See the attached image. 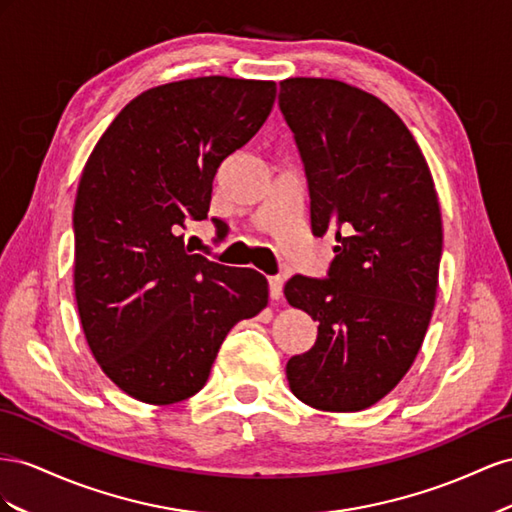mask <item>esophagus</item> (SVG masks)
I'll return each instance as SVG.
<instances>
[{
	"label": "esophagus",
	"mask_w": 512,
	"mask_h": 512,
	"mask_svg": "<svg viewBox=\"0 0 512 512\" xmlns=\"http://www.w3.org/2000/svg\"><path fill=\"white\" fill-rule=\"evenodd\" d=\"M283 285H285V279H283L281 274L270 276V296L274 300H279L283 296Z\"/></svg>",
	"instance_id": "esophagus-1"
}]
</instances>
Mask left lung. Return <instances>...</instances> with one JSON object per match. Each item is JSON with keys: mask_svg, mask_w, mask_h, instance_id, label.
<instances>
[{"mask_svg": "<svg viewBox=\"0 0 512 512\" xmlns=\"http://www.w3.org/2000/svg\"><path fill=\"white\" fill-rule=\"evenodd\" d=\"M317 238L332 233L326 279L294 274L291 306L317 341L289 358L296 397L324 412H360L397 386L429 328L442 259V214L416 139L382 100L334 79L281 81Z\"/></svg>", "mask_w": 512, "mask_h": 512, "instance_id": "8db88e82", "label": "left lung"}]
</instances>
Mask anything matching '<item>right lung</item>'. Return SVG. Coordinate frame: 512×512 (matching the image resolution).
I'll return each mask as SVG.
<instances>
[{
	"instance_id": "add662e5",
	"label": "right lung",
	"mask_w": 512,
	"mask_h": 512,
	"mask_svg": "<svg viewBox=\"0 0 512 512\" xmlns=\"http://www.w3.org/2000/svg\"><path fill=\"white\" fill-rule=\"evenodd\" d=\"M274 98V81L158 85L128 102L87 160L72 212L79 317L100 369L133 399L193 397L227 332L268 304L264 274L191 253L180 231L208 218L218 167Z\"/></svg>"
}]
</instances>
